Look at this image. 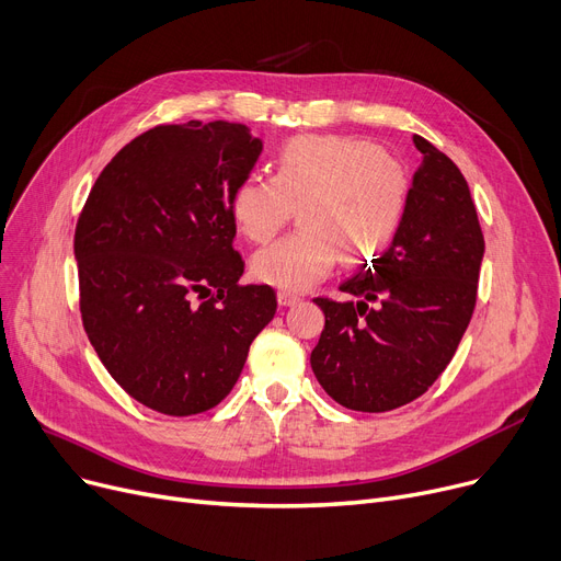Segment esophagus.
I'll return each mask as SVG.
<instances>
[{
  "label": "esophagus",
  "mask_w": 561,
  "mask_h": 561,
  "mask_svg": "<svg viewBox=\"0 0 561 561\" xmlns=\"http://www.w3.org/2000/svg\"><path fill=\"white\" fill-rule=\"evenodd\" d=\"M277 302L282 307H293V305L300 302V296H296V293H288V290H279L277 293Z\"/></svg>",
  "instance_id": "esophagus-1"
}]
</instances>
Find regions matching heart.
Masks as SVG:
<instances>
[{"mask_svg": "<svg viewBox=\"0 0 561 561\" xmlns=\"http://www.w3.org/2000/svg\"><path fill=\"white\" fill-rule=\"evenodd\" d=\"M411 191L407 168L379 147L336 134L290 138L275 176L248 174L231 191V218L245 239L265 243L300 206L302 231L263 248L252 275L288 293L325 279L345 256L368 263L385 252L404 220Z\"/></svg>", "mask_w": 561, "mask_h": 561, "instance_id": "b5f03b06", "label": "heart"}]
</instances>
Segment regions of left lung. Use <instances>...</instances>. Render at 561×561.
<instances>
[{
	"mask_svg": "<svg viewBox=\"0 0 561 561\" xmlns=\"http://www.w3.org/2000/svg\"><path fill=\"white\" fill-rule=\"evenodd\" d=\"M404 220L373 268L316 298L325 330L311 352L320 387L339 404L379 414L423 396L446 370L476 309L484 236L459 168L423 136ZM375 304V308H368Z\"/></svg>",
	"mask_w": 561,
	"mask_h": 561,
	"instance_id": "8db88e82",
	"label": "left lung"
}]
</instances>
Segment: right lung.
Returning a JSON list of instances; mask_svg holds the SVG:
<instances>
[{"instance_id":"obj_1","label":"right lung","mask_w":561,"mask_h":561,"mask_svg":"<svg viewBox=\"0 0 561 561\" xmlns=\"http://www.w3.org/2000/svg\"><path fill=\"white\" fill-rule=\"evenodd\" d=\"M261 150L241 123L154 127L111 159L79 216L88 341L117 385L161 414L227 398L277 311L268 284H239L229 209Z\"/></svg>"}]
</instances>
